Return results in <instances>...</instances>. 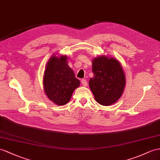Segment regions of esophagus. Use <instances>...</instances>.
Listing matches in <instances>:
<instances>
[{
	"mask_svg": "<svg viewBox=\"0 0 160 160\" xmlns=\"http://www.w3.org/2000/svg\"><path fill=\"white\" fill-rule=\"evenodd\" d=\"M81 83H82V85H84V86H86V85H88L87 81L85 79H81Z\"/></svg>",
	"mask_w": 160,
	"mask_h": 160,
	"instance_id": "obj_1",
	"label": "esophagus"
}]
</instances>
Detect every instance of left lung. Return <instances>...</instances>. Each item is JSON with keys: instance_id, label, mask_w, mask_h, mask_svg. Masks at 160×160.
<instances>
[{"instance_id": "left-lung-1", "label": "left lung", "mask_w": 160, "mask_h": 160, "mask_svg": "<svg viewBox=\"0 0 160 160\" xmlns=\"http://www.w3.org/2000/svg\"><path fill=\"white\" fill-rule=\"evenodd\" d=\"M93 77L89 85L96 100L104 106L116 102L122 95L126 78L119 62L114 58L99 56L92 61Z\"/></svg>"}]
</instances>
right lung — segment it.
I'll return each instance as SVG.
<instances>
[{"label":"right lung","instance_id":"1","mask_svg":"<svg viewBox=\"0 0 160 160\" xmlns=\"http://www.w3.org/2000/svg\"><path fill=\"white\" fill-rule=\"evenodd\" d=\"M67 57L52 56L46 66L43 78L44 90L49 100L58 105H64L71 98L72 92L79 86L67 62Z\"/></svg>","mask_w":160,"mask_h":160}]
</instances>
